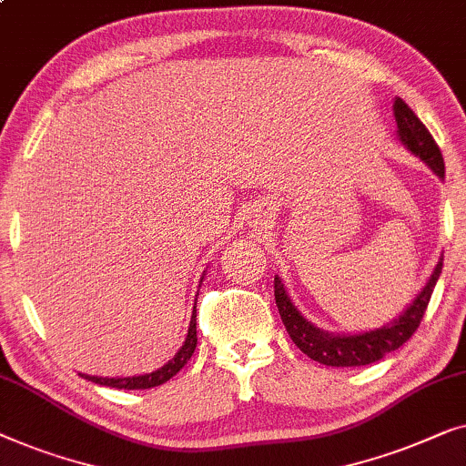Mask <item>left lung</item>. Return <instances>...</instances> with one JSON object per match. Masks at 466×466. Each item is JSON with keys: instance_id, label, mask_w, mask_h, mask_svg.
Returning <instances> with one entry per match:
<instances>
[{"instance_id": "obj_1", "label": "left lung", "mask_w": 466, "mask_h": 466, "mask_svg": "<svg viewBox=\"0 0 466 466\" xmlns=\"http://www.w3.org/2000/svg\"><path fill=\"white\" fill-rule=\"evenodd\" d=\"M395 120H397V133L401 137L403 146H408L411 154L422 158L427 165L441 177L445 175V165L441 149H439L437 141L432 139L429 128L424 127L414 111L408 107L403 99H397L395 105ZM443 261H439L435 270H432L429 283L420 291L414 301H411L408 310L401 317L392 320V323L380 327L376 331L359 333V336H333V333L320 331L312 323L301 317V312L291 304L289 296H287L283 283L279 277H274V299H277L280 319L287 333H289L293 344L298 349L323 365L331 367H359L376 363L384 359L389 352L397 350L408 339L414 336V331L420 327V320L427 312V306L435 289L439 274H441Z\"/></svg>"}]
</instances>
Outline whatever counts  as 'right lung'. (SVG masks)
I'll use <instances>...</instances> for the list:
<instances>
[{
	"instance_id": "right-lung-1",
	"label": "right lung",
	"mask_w": 466,
	"mask_h": 466,
	"mask_svg": "<svg viewBox=\"0 0 466 466\" xmlns=\"http://www.w3.org/2000/svg\"><path fill=\"white\" fill-rule=\"evenodd\" d=\"M196 344H198V338H196V310L192 314V320H189V329H187V338L183 346L179 349V352L170 359V361L156 370L152 373H146V376H133V378H96V376H86L82 373V378L90 380L95 384H103V386H111V389H124V390H137V389H154V386L165 384L167 380H170L175 376L177 371L186 365L189 359H192Z\"/></svg>"
}]
</instances>
